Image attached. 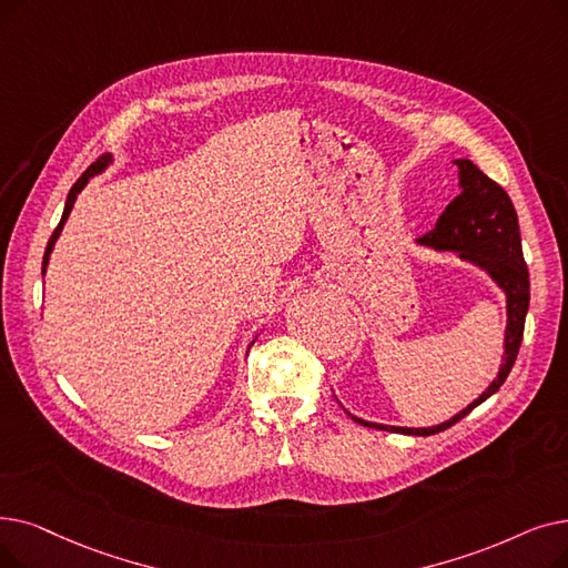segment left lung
Returning <instances> with one entry per match:
<instances>
[{
	"label": "left lung",
	"mask_w": 568,
	"mask_h": 568,
	"mask_svg": "<svg viewBox=\"0 0 568 568\" xmlns=\"http://www.w3.org/2000/svg\"><path fill=\"white\" fill-rule=\"evenodd\" d=\"M455 164L459 169V194L440 213L434 230L417 239V243L440 253H457L459 260L483 268L506 294V336L499 374L476 402H471L464 410L440 425L394 427L368 423L348 413L355 423L364 427H376L408 436H432L448 429L504 385L515 364L517 351H520L525 317L529 311V271L523 255V239L515 206L506 190L487 179L471 160H455Z\"/></svg>",
	"instance_id": "left-lung-1"
}]
</instances>
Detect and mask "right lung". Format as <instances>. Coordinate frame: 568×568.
I'll return each mask as SVG.
<instances>
[{
	"mask_svg": "<svg viewBox=\"0 0 568 568\" xmlns=\"http://www.w3.org/2000/svg\"><path fill=\"white\" fill-rule=\"evenodd\" d=\"M111 164V155H104V158H100L97 160L94 164H90L85 171H83V176L73 183V187L69 190V194H67V204H64V213H62V220H60V225L55 227V232H53V236H51V241H48V245H45V255H43V274H45V266H48V260H51V253H53V245H55V241H58V236L62 234V227H64V223H67V217H69V213H71V209H73V202H77V196H79V192L88 185V181L90 179H94V176H100L102 171L106 169ZM255 343V338L251 341V345ZM248 345V348H251Z\"/></svg>",
	"mask_w": 568,
	"mask_h": 568,
	"instance_id": "1",
	"label": "right lung"
}]
</instances>
